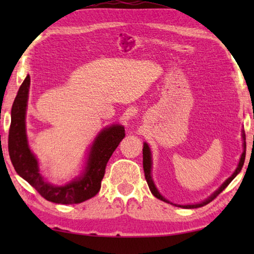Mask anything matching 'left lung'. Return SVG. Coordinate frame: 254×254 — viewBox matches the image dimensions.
<instances>
[{"mask_svg": "<svg viewBox=\"0 0 254 254\" xmlns=\"http://www.w3.org/2000/svg\"><path fill=\"white\" fill-rule=\"evenodd\" d=\"M242 136H243V140H244V143H243V145H244V151H243V153H242V156H241V159H240V162H239V166H238V168H236V170L234 171V174L231 176V177L226 180V182L222 185V186L217 189L216 191L214 192V194L210 196V197H208L207 199L206 200H204V201H201V203H199V204H195V205H176V206H179V207H183V208H197V207H201V206H205V205H207L208 203H210V201H212L213 199H215L216 198V197L221 194V192L224 190V189L229 186V184L232 182V180H233L234 178H235V176L238 175L240 171H241V169H242V167H243V165H244V160H246V149H247V144H246V133L243 132V134H242ZM143 170H144V176H145V179H147V183H148V186H149V188H150V190H151V192L153 194V196L154 197H157L158 199H161V200H163V201H166V203H170L169 200H167L165 197H162L161 195H160V192H159L158 190H157V188H156V186H154V184H153V182H152V178H151V153H150V149H149V145L147 144V143H144L143 144ZM170 204H173V203H170Z\"/></svg>", "mask_w": 254, "mask_h": 254, "instance_id": "left-lung-1", "label": "left lung"}]
</instances>
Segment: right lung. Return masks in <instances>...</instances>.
I'll list each match as a JSON object with an SVG mask.
<instances>
[{"instance_id":"add662e5","label":"right lung","mask_w":254,"mask_h":254,"mask_svg":"<svg viewBox=\"0 0 254 254\" xmlns=\"http://www.w3.org/2000/svg\"><path fill=\"white\" fill-rule=\"evenodd\" d=\"M30 76L21 84L11 110V126L8 130V154L12 165L21 177L27 180L45 199L56 204H79L95 196L101 189L107 161L118 148L126 131L121 126H112L103 130L94 141L89 152L87 167L80 178L65 186L56 187L45 182L39 174L36 157L30 151L25 134Z\"/></svg>"}]
</instances>
